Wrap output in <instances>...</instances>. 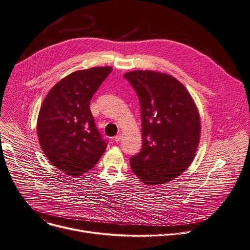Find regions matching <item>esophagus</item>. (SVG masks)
I'll return each mask as SVG.
<instances>
[{"instance_id": "34e87169", "label": "esophagus", "mask_w": 250, "mask_h": 250, "mask_svg": "<svg viewBox=\"0 0 250 250\" xmlns=\"http://www.w3.org/2000/svg\"><path fill=\"white\" fill-rule=\"evenodd\" d=\"M121 140H122V135L121 134H118V135H116L115 138H113V141H115L116 143H119Z\"/></svg>"}]
</instances>
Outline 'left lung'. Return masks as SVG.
Wrapping results in <instances>:
<instances>
[{
  "label": "left lung",
  "instance_id": "1",
  "mask_svg": "<svg viewBox=\"0 0 250 250\" xmlns=\"http://www.w3.org/2000/svg\"><path fill=\"white\" fill-rule=\"evenodd\" d=\"M137 93L142 112V150L130 167L146 185H164L192 163L200 138V118L185 85L152 71L125 74Z\"/></svg>",
  "mask_w": 250,
  "mask_h": 250
}]
</instances>
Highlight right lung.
Returning a JSON list of instances; mask_svg holds the SVG:
<instances>
[{"label": "right lung", "instance_id": "right-lung-1", "mask_svg": "<svg viewBox=\"0 0 250 250\" xmlns=\"http://www.w3.org/2000/svg\"><path fill=\"white\" fill-rule=\"evenodd\" d=\"M111 66L77 71L56 83L41 106L37 132L50 163L70 176L92 169L106 148L89 103Z\"/></svg>", "mask_w": 250, "mask_h": 250}]
</instances>
